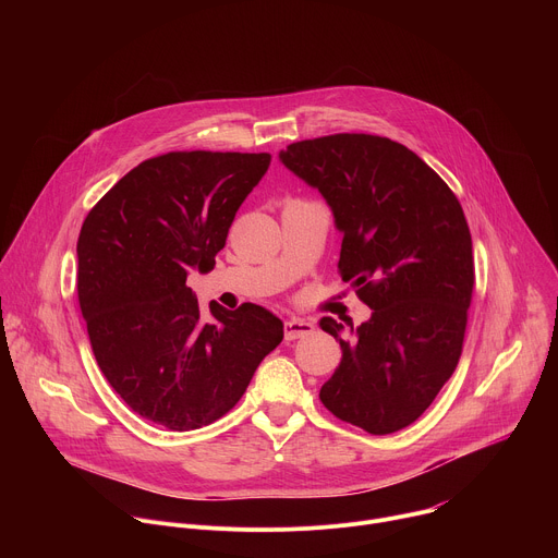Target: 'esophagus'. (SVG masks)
Segmentation results:
<instances>
[{
  "mask_svg": "<svg viewBox=\"0 0 558 558\" xmlns=\"http://www.w3.org/2000/svg\"><path fill=\"white\" fill-rule=\"evenodd\" d=\"M313 323L308 320H302V317H291V320H287L284 325V340H298V338H304L313 331Z\"/></svg>",
  "mask_w": 558,
  "mask_h": 558,
  "instance_id": "1",
  "label": "esophagus"
}]
</instances>
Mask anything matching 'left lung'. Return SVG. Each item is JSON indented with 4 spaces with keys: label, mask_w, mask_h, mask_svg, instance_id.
<instances>
[{
    "label": "left lung",
    "mask_w": 558,
    "mask_h": 558,
    "mask_svg": "<svg viewBox=\"0 0 558 558\" xmlns=\"http://www.w3.org/2000/svg\"><path fill=\"white\" fill-rule=\"evenodd\" d=\"M280 163L317 190L344 235L340 274L371 306L342 349L323 404L371 435L413 424L450 379L474 284L472 238L450 187L422 158L384 136L333 134L291 143Z\"/></svg>",
    "instance_id": "1"
}]
</instances>
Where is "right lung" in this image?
Returning <instances> with one entry per match:
<instances>
[{
	"mask_svg": "<svg viewBox=\"0 0 558 558\" xmlns=\"http://www.w3.org/2000/svg\"><path fill=\"white\" fill-rule=\"evenodd\" d=\"M269 154L170 151L130 170L88 214L76 293L97 364L143 420L194 430L222 417L282 342L258 304L211 302L203 320L185 284L207 274Z\"/></svg>",
	"mask_w": 558,
	"mask_h": 558,
	"instance_id": "right-lung-1",
	"label": "right lung"
}]
</instances>
